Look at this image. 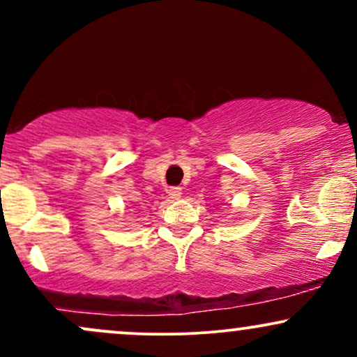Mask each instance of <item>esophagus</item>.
I'll return each mask as SVG.
<instances>
[{"label": "esophagus", "mask_w": 357, "mask_h": 357, "mask_svg": "<svg viewBox=\"0 0 357 357\" xmlns=\"http://www.w3.org/2000/svg\"><path fill=\"white\" fill-rule=\"evenodd\" d=\"M181 188H171L169 190V198H173V199H179L181 198Z\"/></svg>", "instance_id": "obj_1"}]
</instances>
